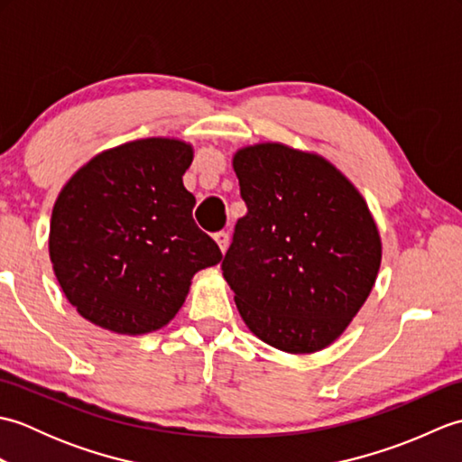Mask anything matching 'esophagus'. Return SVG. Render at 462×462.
Masks as SVG:
<instances>
[{
  "label": "esophagus",
  "instance_id": "obj_1",
  "mask_svg": "<svg viewBox=\"0 0 462 462\" xmlns=\"http://www.w3.org/2000/svg\"><path fill=\"white\" fill-rule=\"evenodd\" d=\"M214 240H216V244H218V248L222 250V254L228 250V242H230L228 232H216L214 234Z\"/></svg>",
  "mask_w": 462,
  "mask_h": 462
}]
</instances>
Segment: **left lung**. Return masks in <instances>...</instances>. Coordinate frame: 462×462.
I'll use <instances>...</instances> for the list:
<instances>
[{
	"label": "left lung",
	"mask_w": 462,
	"mask_h": 462,
	"mask_svg": "<svg viewBox=\"0 0 462 462\" xmlns=\"http://www.w3.org/2000/svg\"><path fill=\"white\" fill-rule=\"evenodd\" d=\"M248 206L222 262L248 329L286 353L331 346L369 298L381 238L369 206L341 171L282 143L232 159Z\"/></svg>",
	"instance_id": "8db88e82"
}]
</instances>
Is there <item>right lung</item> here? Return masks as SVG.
<instances>
[{
  "mask_svg": "<svg viewBox=\"0 0 462 462\" xmlns=\"http://www.w3.org/2000/svg\"><path fill=\"white\" fill-rule=\"evenodd\" d=\"M190 143L131 141L95 154L59 192L49 258L69 303L97 328L143 336L164 328L196 272L222 252L192 218L182 174Z\"/></svg>",
  "mask_w": 462,
  "mask_h": 462,
  "instance_id": "1",
  "label": "right lung"
}]
</instances>
